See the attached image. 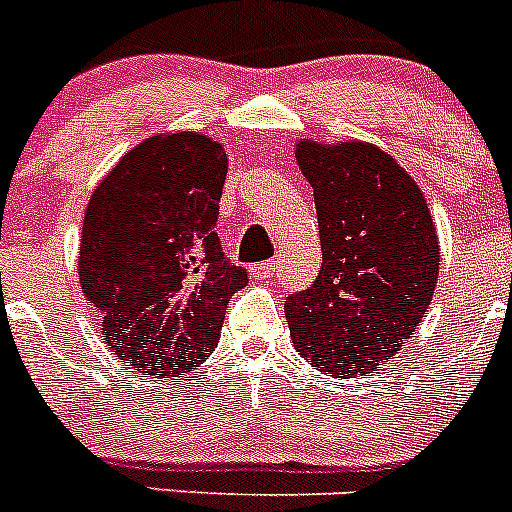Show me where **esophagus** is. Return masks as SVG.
Segmentation results:
<instances>
[{
	"instance_id": "obj_1",
	"label": "esophagus",
	"mask_w": 512,
	"mask_h": 512,
	"mask_svg": "<svg viewBox=\"0 0 512 512\" xmlns=\"http://www.w3.org/2000/svg\"><path fill=\"white\" fill-rule=\"evenodd\" d=\"M274 269H277V264H274V261L253 264V277H256V279H271V277H274Z\"/></svg>"
}]
</instances>
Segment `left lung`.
I'll use <instances>...</instances> for the list:
<instances>
[{"label":"left lung","mask_w":512,"mask_h":512,"mask_svg":"<svg viewBox=\"0 0 512 512\" xmlns=\"http://www.w3.org/2000/svg\"><path fill=\"white\" fill-rule=\"evenodd\" d=\"M318 210L323 266L284 305L292 343L330 377L372 374L425 318L438 284L425 194L390 153L364 140H297Z\"/></svg>","instance_id":"obj_1"}]
</instances>
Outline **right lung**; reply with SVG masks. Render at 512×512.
I'll list each match as a JSON object with an SVG mask.
<instances>
[{"instance_id":"right-lung-1","label":"right lung","mask_w":512,"mask_h":512,"mask_svg":"<svg viewBox=\"0 0 512 512\" xmlns=\"http://www.w3.org/2000/svg\"><path fill=\"white\" fill-rule=\"evenodd\" d=\"M228 153L200 133H158L130 148L92 192L79 282L102 341L151 377L192 372L220 341L225 305L246 287L215 233Z\"/></svg>"}]
</instances>
